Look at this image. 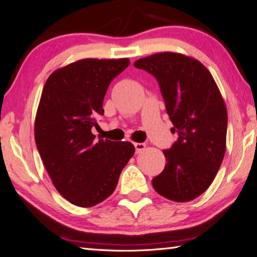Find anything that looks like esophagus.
<instances>
[{
	"label": "esophagus",
	"mask_w": 257,
	"mask_h": 257,
	"mask_svg": "<svg viewBox=\"0 0 257 257\" xmlns=\"http://www.w3.org/2000/svg\"><path fill=\"white\" fill-rule=\"evenodd\" d=\"M134 146H135V150H136V153H139V152L145 150L146 144H144V143H135Z\"/></svg>",
	"instance_id": "obj_1"
}]
</instances>
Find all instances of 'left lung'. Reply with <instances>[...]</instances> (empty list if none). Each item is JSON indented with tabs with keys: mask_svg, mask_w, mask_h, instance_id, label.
I'll return each instance as SVG.
<instances>
[{
	"mask_svg": "<svg viewBox=\"0 0 257 257\" xmlns=\"http://www.w3.org/2000/svg\"><path fill=\"white\" fill-rule=\"evenodd\" d=\"M135 68L159 82L178 139L164 150V170L153 178L158 193L175 202H189L214 180L225 153L228 114L210 71L199 61L164 52L139 59Z\"/></svg>",
	"mask_w": 257,
	"mask_h": 257,
	"instance_id": "left-lung-1",
	"label": "left lung"
}]
</instances>
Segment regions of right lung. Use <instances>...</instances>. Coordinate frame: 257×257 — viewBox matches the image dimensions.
<instances>
[{
  "mask_svg": "<svg viewBox=\"0 0 257 257\" xmlns=\"http://www.w3.org/2000/svg\"><path fill=\"white\" fill-rule=\"evenodd\" d=\"M128 59H84L54 71L43 88L35 142L56 190L73 205L90 207L114 191L135 153L129 142L95 139L108 85Z\"/></svg>",
  "mask_w": 257,
  "mask_h": 257,
  "instance_id": "obj_1",
  "label": "right lung"
}]
</instances>
